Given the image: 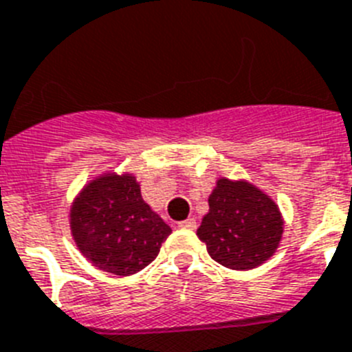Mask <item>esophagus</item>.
<instances>
[{
  "mask_svg": "<svg viewBox=\"0 0 352 352\" xmlns=\"http://www.w3.org/2000/svg\"><path fill=\"white\" fill-rule=\"evenodd\" d=\"M179 227H181V229H190V231H193V229H197V220H195V218L182 220L179 221Z\"/></svg>",
  "mask_w": 352,
  "mask_h": 352,
  "instance_id": "1",
  "label": "esophagus"
}]
</instances>
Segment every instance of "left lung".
<instances>
[{"mask_svg": "<svg viewBox=\"0 0 352 352\" xmlns=\"http://www.w3.org/2000/svg\"><path fill=\"white\" fill-rule=\"evenodd\" d=\"M208 202L197 236L214 261L231 270H250L274 256L285 218L272 197L247 179L220 177Z\"/></svg>", "mask_w": 352, "mask_h": 352, "instance_id": "1", "label": "left lung"}]
</instances>
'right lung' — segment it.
<instances>
[{
  "mask_svg": "<svg viewBox=\"0 0 352 352\" xmlns=\"http://www.w3.org/2000/svg\"><path fill=\"white\" fill-rule=\"evenodd\" d=\"M69 229L82 256L114 276L148 267L171 234L131 171H105L84 184L71 202Z\"/></svg>",
  "mask_w": 352,
  "mask_h": 352,
  "instance_id": "right-lung-1",
  "label": "right lung"
}]
</instances>
